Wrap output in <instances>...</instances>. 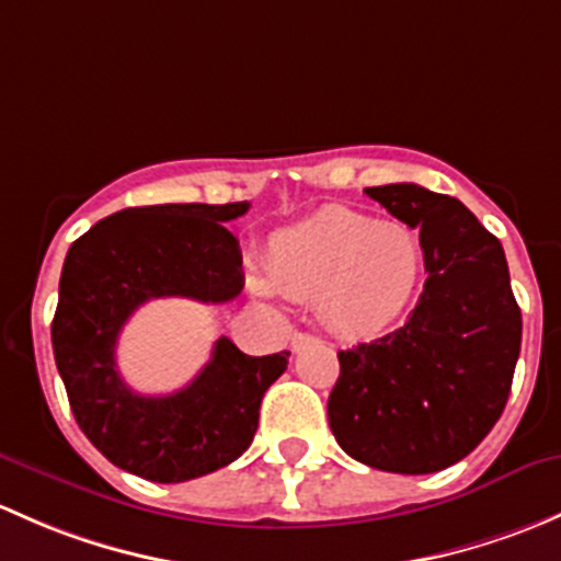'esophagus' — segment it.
I'll return each instance as SVG.
<instances>
[{
    "instance_id": "1",
    "label": "esophagus",
    "mask_w": 561,
    "mask_h": 561,
    "mask_svg": "<svg viewBox=\"0 0 561 561\" xmlns=\"http://www.w3.org/2000/svg\"><path fill=\"white\" fill-rule=\"evenodd\" d=\"M316 340H319V337H313V334H308V332H294L291 334V351L308 348V345L316 343Z\"/></svg>"
}]
</instances>
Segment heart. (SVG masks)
<instances>
[{
  "instance_id": "1",
  "label": "heart",
  "mask_w": 561,
  "mask_h": 561,
  "mask_svg": "<svg viewBox=\"0 0 561 561\" xmlns=\"http://www.w3.org/2000/svg\"><path fill=\"white\" fill-rule=\"evenodd\" d=\"M267 275L288 297L319 299L332 327L365 334L408 308L424 275V248L405 224L323 207L275 234Z\"/></svg>"
}]
</instances>
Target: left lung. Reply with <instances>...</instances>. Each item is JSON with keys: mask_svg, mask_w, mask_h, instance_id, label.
Returning <instances> with one entry per match:
<instances>
[{"mask_svg": "<svg viewBox=\"0 0 561 561\" xmlns=\"http://www.w3.org/2000/svg\"><path fill=\"white\" fill-rule=\"evenodd\" d=\"M365 192L419 229L430 275L400 329L340 351L329 426L362 465L426 476L465 459L505 410L522 310L500 240L459 199L415 183Z\"/></svg>", "mask_w": 561, "mask_h": 561, "instance_id": "left-lung-1", "label": "left lung"}]
</instances>
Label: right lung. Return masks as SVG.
<instances>
[{
	"label": "right lung",
	"mask_w": 561,
	"mask_h": 561,
	"mask_svg": "<svg viewBox=\"0 0 561 561\" xmlns=\"http://www.w3.org/2000/svg\"><path fill=\"white\" fill-rule=\"evenodd\" d=\"M248 207H129L69 245L50 327L56 367L83 435L131 476L181 483L232 465L256 435L264 391L288 365V351L248 356L218 337L192 383L164 397L137 394L115 367L121 329L148 299L238 297L242 253L224 224Z\"/></svg>",
	"instance_id": "right-lung-1"
}]
</instances>
